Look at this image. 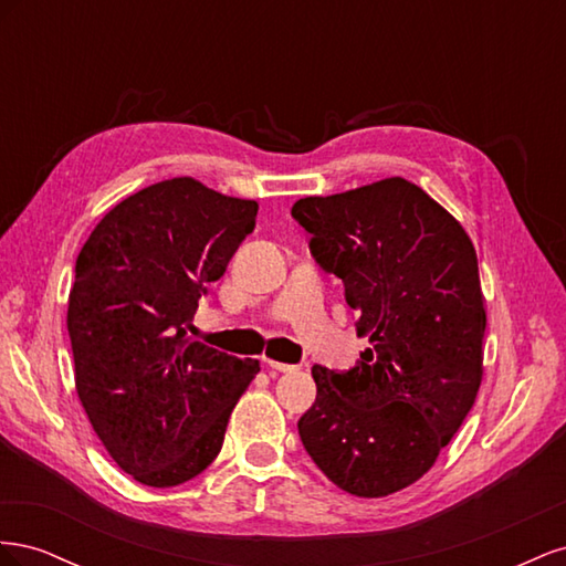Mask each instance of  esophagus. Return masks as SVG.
<instances>
[{
	"mask_svg": "<svg viewBox=\"0 0 566 566\" xmlns=\"http://www.w3.org/2000/svg\"><path fill=\"white\" fill-rule=\"evenodd\" d=\"M266 366L271 368V370H279V373H293V370H297V366H293V364H281V361H269L266 358Z\"/></svg>",
	"mask_w": 566,
	"mask_h": 566,
	"instance_id": "1",
	"label": "esophagus"
}]
</instances>
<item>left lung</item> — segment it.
I'll return each instance as SVG.
<instances>
[{"label": "left lung", "mask_w": 566, "mask_h": 566, "mask_svg": "<svg viewBox=\"0 0 566 566\" xmlns=\"http://www.w3.org/2000/svg\"><path fill=\"white\" fill-rule=\"evenodd\" d=\"M293 219L370 339L349 370L312 368L316 401L297 420L300 439L333 484L380 499L434 465L474 403L486 331L476 252L401 177L302 198Z\"/></svg>", "instance_id": "8db88e82"}]
</instances>
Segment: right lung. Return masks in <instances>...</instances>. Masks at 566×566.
Returning <instances> with one entry per match:
<instances>
[{
	"mask_svg": "<svg viewBox=\"0 0 566 566\" xmlns=\"http://www.w3.org/2000/svg\"><path fill=\"white\" fill-rule=\"evenodd\" d=\"M260 205L196 179L153 184L77 254L67 335L80 401L113 460L156 489L198 476L260 361L188 339L198 300L254 231Z\"/></svg>",
	"mask_w": 566,
	"mask_h": 566,
	"instance_id": "1",
	"label": "right lung"
}]
</instances>
